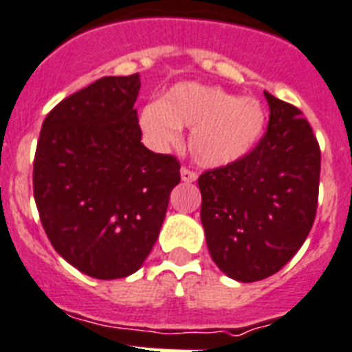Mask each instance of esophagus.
Listing matches in <instances>:
<instances>
[{
  "label": "esophagus",
  "mask_w": 352,
  "mask_h": 352,
  "mask_svg": "<svg viewBox=\"0 0 352 352\" xmlns=\"http://www.w3.org/2000/svg\"><path fill=\"white\" fill-rule=\"evenodd\" d=\"M180 177H182L184 182H195V180L198 179V173L192 172V170L189 168H182L180 170Z\"/></svg>",
  "instance_id": "34e87169"
}]
</instances>
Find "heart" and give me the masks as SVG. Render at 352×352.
<instances>
[{"label": "heart", "mask_w": 352, "mask_h": 352, "mask_svg": "<svg viewBox=\"0 0 352 352\" xmlns=\"http://www.w3.org/2000/svg\"><path fill=\"white\" fill-rule=\"evenodd\" d=\"M264 106L217 87L179 85L165 100L151 102L140 113V126L160 149L175 146L180 126L191 128L189 151L199 165L221 168L243 160L264 133Z\"/></svg>", "instance_id": "b5f03b06"}]
</instances>
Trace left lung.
Instances as JSON below:
<instances>
[{"instance_id":"obj_1","label":"left lung","mask_w":352,"mask_h":352,"mask_svg":"<svg viewBox=\"0 0 352 352\" xmlns=\"http://www.w3.org/2000/svg\"><path fill=\"white\" fill-rule=\"evenodd\" d=\"M269 124L248 156L199 175L201 224L213 262L236 281L280 271L314 224L321 151L309 121L264 91Z\"/></svg>"}]
</instances>
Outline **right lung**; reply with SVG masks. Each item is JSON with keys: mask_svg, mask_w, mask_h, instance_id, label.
<instances>
[{"mask_svg": "<svg viewBox=\"0 0 352 352\" xmlns=\"http://www.w3.org/2000/svg\"><path fill=\"white\" fill-rule=\"evenodd\" d=\"M140 76H106L48 113L32 187L39 219L62 258L97 280L124 278L153 250L180 182V163L142 142Z\"/></svg>", "mask_w": 352, "mask_h": 352, "instance_id": "right-lung-1", "label": "right lung"}]
</instances>
